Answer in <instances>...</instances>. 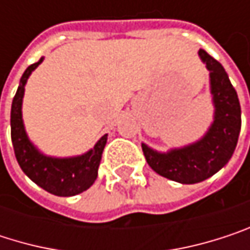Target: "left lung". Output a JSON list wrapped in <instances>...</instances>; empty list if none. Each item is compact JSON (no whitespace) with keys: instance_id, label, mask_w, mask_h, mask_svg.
Returning <instances> with one entry per match:
<instances>
[{"instance_id":"left-lung-1","label":"left lung","mask_w":250,"mask_h":250,"mask_svg":"<svg viewBox=\"0 0 250 250\" xmlns=\"http://www.w3.org/2000/svg\"><path fill=\"white\" fill-rule=\"evenodd\" d=\"M198 55L210 71L211 94L216 107L211 127L197 143L168 153H159L145 143L142 145L149 167L156 174L181 184H197L219 172L236 149L242 125L237 92L225 68L206 50L201 49Z\"/></svg>"}]
</instances>
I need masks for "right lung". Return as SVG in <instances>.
Instances as JSON below:
<instances>
[{
	"label": "right lung",
	"mask_w": 250,
	"mask_h": 250,
	"mask_svg": "<svg viewBox=\"0 0 250 250\" xmlns=\"http://www.w3.org/2000/svg\"><path fill=\"white\" fill-rule=\"evenodd\" d=\"M43 58L30 65L20 79L19 89L14 95L11 105V140L14 153L20 168L34 184L44 191L58 197H72L88 189L98 175L101 155L107 143V134H104L97 145L85 155L76 158H49L42 155L28 140L25 134L21 104L24 95V85L30 74L42 63Z\"/></svg>",
	"instance_id": "add662e5"
}]
</instances>
